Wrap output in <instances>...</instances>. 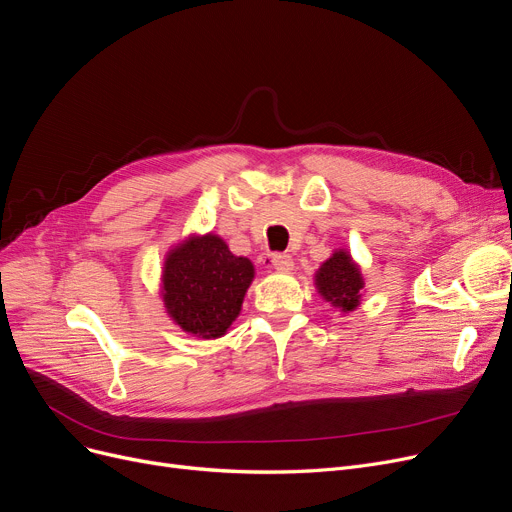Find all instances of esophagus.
Listing matches in <instances>:
<instances>
[{"mask_svg": "<svg viewBox=\"0 0 512 512\" xmlns=\"http://www.w3.org/2000/svg\"><path fill=\"white\" fill-rule=\"evenodd\" d=\"M272 265H274V270H278V272H291L295 261L288 253H274L272 255Z\"/></svg>", "mask_w": 512, "mask_h": 512, "instance_id": "1", "label": "esophagus"}]
</instances>
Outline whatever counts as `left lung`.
<instances>
[{"label": "left lung", "mask_w": 512, "mask_h": 512, "mask_svg": "<svg viewBox=\"0 0 512 512\" xmlns=\"http://www.w3.org/2000/svg\"><path fill=\"white\" fill-rule=\"evenodd\" d=\"M316 286L320 295L341 311H351L360 305L364 280L358 265L345 251H337L316 274Z\"/></svg>", "instance_id": "8db88e82"}]
</instances>
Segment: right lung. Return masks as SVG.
I'll return each instance as SVG.
<instances>
[{"label": "right lung", "instance_id": "right-lung-1", "mask_svg": "<svg viewBox=\"0 0 512 512\" xmlns=\"http://www.w3.org/2000/svg\"><path fill=\"white\" fill-rule=\"evenodd\" d=\"M255 276L247 257L230 253L215 234L184 240L167 255L163 299L169 316L201 339L226 335Z\"/></svg>", "mask_w": 512, "mask_h": 512}]
</instances>
